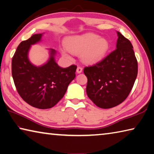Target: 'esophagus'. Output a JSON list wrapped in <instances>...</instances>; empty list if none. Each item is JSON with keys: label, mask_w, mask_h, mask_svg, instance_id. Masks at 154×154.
I'll list each match as a JSON object with an SVG mask.
<instances>
[{"label": "esophagus", "mask_w": 154, "mask_h": 154, "mask_svg": "<svg viewBox=\"0 0 154 154\" xmlns=\"http://www.w3.org/2000/svg\"><path fill=\"white\" fill-rule=\"evenodd\" d=\"M82 71H83V69L82 67H80V66H78L77 67V73H81V72H82Z\"/></svg>", "instance_id": "1"}]
</instances>
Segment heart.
Returning <instances> with one entry per match:
<instances>
[{"instance_id":"heart-1","label":"heart","mask_w":154,"mask_h":154,"mask_svg":"<svg viewBox=\"0 0 154 154\" xmlns=\"http://www.w3.org/2000/svg\"><path fill=\"white\" fill-rule=\"evenodd\" d=\"M68 51L75 54L81 53V59L87 64L96 63L102 60L110 48L109 41L94 33L71 36L65 41ZM64 56L69 57L66 51H62Z\"/></svg>"}]
</instances>
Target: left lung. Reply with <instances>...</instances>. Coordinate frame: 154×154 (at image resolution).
Segmentation results:
<instances>
[{"instance_id":"left-lung-1","label":"left lung","mask_w":154,"mask_h":154,"mask_svg":"<svg viewBox=\"0 0 154 154\" xmlns=\"http://www.w3.org/2000/svg\"><path fill=\"white\" fill-rule=\"evenodd\" d=\"M116 49L93 66L85 67L86 93L95 105L110 109L125 100L137 76L138 64L130 41L117 31Z\"/></svg>"}]
</instances>
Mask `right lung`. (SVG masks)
Returning a JSON list of instances; mask_svg holds the SVG:
<instances>
[{
    "label": "right lung",
    "instance_id": "add662e5",
    "mask_svg": "<svg viewBox=\"0 0 154 154\" xmlns=\"http://www.w3.org/2000/svg\"><path fill=\"white\" fill-rule=\"evenodd\" d=\"M35 34L20 43L12 58V77L17 92L25 102L35 108L53 107L61 100L75 77L77 66L62 68L56 63V51L48 49L45 64L36 66L30 61L31 46L41 41L43 35Z\"/></svg>",
    "mask_w": 154,
    "mask_h": 154
}]
</instances>
